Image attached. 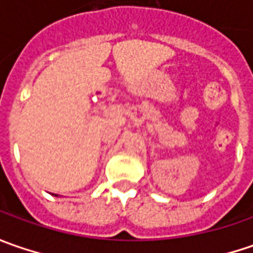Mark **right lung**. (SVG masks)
<instances>
[{"mask_svg": "<svg viewBox=\"0 0 253 253\" xmlns=\"http://www.w3.org/2000/svg\"><path fill=\"white\" fill-rule=\"evenodd\" d=\"M54 196H56V197H57V194H54Z\"/></svg>", "mask_w": 253, "mask_h": 253, "instance_id": "add662e5", "label": "right lung"}]
</instances>
